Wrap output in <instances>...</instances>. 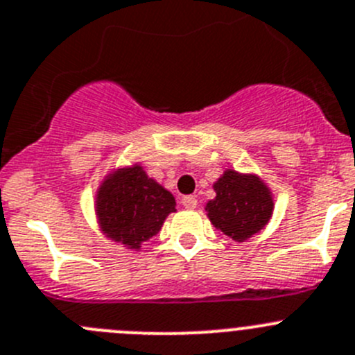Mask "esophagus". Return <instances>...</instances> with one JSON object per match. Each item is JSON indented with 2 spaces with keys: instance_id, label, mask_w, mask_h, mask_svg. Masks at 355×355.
Instances as JSON below:
<instances>
[{
  "instance_id": "34e87169",
  "label": "esophagus",
  "mask_w": 355,
  "mask_h": 355,
  "mask_svg": "<svg viewBox=\"0 0 355 355\" xmlns=\"http://www.w3.org/2000/svg\"><path fill=\"white\" fill-rule=\"evenodd\" d=\"M182 206L187 209H194L198 206V199H196V196H184L182 198Z\"/></svg>"
}]
</instances>
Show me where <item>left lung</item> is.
I'll use <instances>...</instances> for the list:
<instances>
[{
  "mask_svg": "<svg viewBox=\"0 0 355 355\" xmlns=\"http://www.w3.org/2000/svg\"><path fill=\"white\" fill-rule=\"evenodd\" d=\"M215 191L216 198L206 205V211L213 225L232 239L251 237L272 215V198L257 177L229 170L216 182Z\"/></svg>",
  "mask_w": 355,
  "mask_h": 355,
  "instance_id": "left-lung-1",
  "label": "left lung"
}]
</instances>
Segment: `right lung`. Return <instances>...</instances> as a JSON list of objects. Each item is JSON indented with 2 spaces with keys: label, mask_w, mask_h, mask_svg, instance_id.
<instances>
[{
  "label": "right lung",
  "mask_w": 355,
  "mask_h": 355,
  "mask_svg": "<svg viewBox=\"0 0 355 355\" xmlns=\"http://www.w3.org/2000/svg\"><path fill=\"white\" fill-rule=\"evenodd\" d=\"M171 211H175L173 196L147 177L140 166L114 173L98 194L102 230L137 250L140 243L159 232Z\"/></svg>",
  "instance_id": "right-lung-1"
}]
</instances>
